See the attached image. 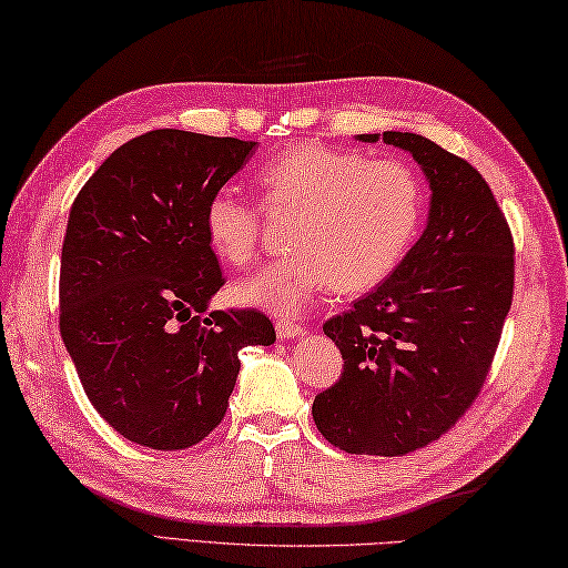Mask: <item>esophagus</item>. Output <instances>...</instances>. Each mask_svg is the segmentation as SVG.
Wrapping results in <instances>:
<instances>
[{
  "instance_id": "obj_1",
  "label": "esophagus",
  "mask_w": 568,
  "mask_h": 568,
  "mask_svg": "<svg viewBox=\"0 0 568 568\" xmlns=\"http://www.w3.org/2000/svg\"><path fill=\"white\" fill-rule=\"evenodd\" d=\"M275 332L281 339H295V336L303 334V327L293 317H281L275 320Z\"/></svg>"
}]
</instances>
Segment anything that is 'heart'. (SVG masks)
Returning a JSON list of instances; mask_svg holds the SVG:
<instances>
[{"mask_svg": "<svg viewBox=\"0 0 568 568\" xmlns=\"http://www.w3.org/2000/svg\"><path fill=\"white\" fill-rule=\"evenodd\" d=\"M256 185L261 202L234 185L216 187L204 204V234L224 263L246 268L258 253L263 212L293 214L287 244L295 251L239 285L244 303L277 315L303 310L329 285L356 295L383 283L425 216V185L413 165L322 143L273 155Z\"/></svg>", "mask_w": 568, "mask_h": 568, "instance_id": "b5f03b06", "label": "heart"}]
</instances>
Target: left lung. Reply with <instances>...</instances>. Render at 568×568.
Returning a JSON list of instances; mask_svg holds the SVG:
<instances>
[{"mask_svg":"<svg viewBox=\"0 0 568 568\" xmlns=\"http://www.w3.org/2000/svg\"><path fill=\"white\" fill-rule=\"evenodd\" d=\"M383 141L425 171L429 222L388 281L324 322L344 373L315 397L312 417L342 452L405 456L444 437L484 390L513 305L515 241L466 159L407 131Z\"/></svg>","mask_w":568,"mask_h":568,"instance_id":"obj_1","label":"left lung"}]
</instances>
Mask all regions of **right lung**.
Segmentation results:
<instances>
[{"label":"right lung","instance_id":"right-lung-1","mask_svg":"<svg viewBox=\"0 0 568 568\" xmlns=\"http://www.w3.org/2000/svg\"><path fill=\"white\" fill-rule=\"evenodd\" d=\"M256 141L155 129L82 185L60 253V336L92 407L129 442L200 444L226 415L244 346L275 342L261 310H216L226 283L204 204Z\"/></svg>","mask_w":568,"mask_h":568}]
</instances>
